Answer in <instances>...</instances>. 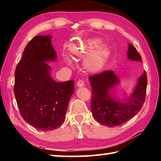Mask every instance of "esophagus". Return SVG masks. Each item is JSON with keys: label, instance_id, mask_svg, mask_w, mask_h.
<instances>
[{"label": "esophagus", "instance_id": "34e87169", "mask_svg": "<svg viewBox=\"0 0 161 161\" xmlns=\"http://www.w3.org/2000/svg\"><path fill=\"white\" fill-rule=\"evenodd\" d=\"M77 85L79 87H82L84 86V82L83 80H79L77 83Z\"/></svg>", "mask_w": 161, "mask_h": 161}]
</instances>
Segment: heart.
Returning a JSON list of instances; mask_svg holds the SVG:
<instances>
[{
    "label": "heart",
    "instance_id": "b5f03b06",
    "mask_svg": "<svg viewBox=\"0 0 161 161\" xmlns=\"http://www.w3.org/2000/svg\"><path fill=\"white\" fill-rule=\"evenodd\" d=\"M100 38H92L82 42L72 45L70 47L72 54L79 59H84V66L90 72H98L102 69L109 57L110 48L107 45H101ZM67 62L72 65L70 59H67Z\"/></svg>",
    "mask_w": 161,
    "mask_h": 161
}]
</instances>
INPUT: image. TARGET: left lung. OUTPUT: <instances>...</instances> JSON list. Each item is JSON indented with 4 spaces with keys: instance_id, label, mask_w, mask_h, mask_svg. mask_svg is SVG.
<instances>
[{
    "instance_id": "obj_1",
    "label": "left lung",
    "mask_w": 161,
    "mask_h": 161,
    "mask_svg": "<svg viewBox=\"0 0 161 161\" xmlns=\"http://www.w3.org/2000/svg\"><path fill=\"white\" fill-rule=\"evenodd\" d=\"M127 56L129 60L142 62L141 55L131 44H129ZM89 80L92 87L91 110L99 123L108 127L119 126L135 116L142 108L147 88L145 70L138 78L133 93L123 102L112 94L111 89L119 84V78L112 70L90 76Z\"/></svg>"
}]
</instances>
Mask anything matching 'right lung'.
I'll list each match as a JSON object with an SVG mask.
<instances>
[{"label": "right lung", "mask_w": 161, "mask_h": 161, "mask_svg": "<svg viewBox=\"0 0 161 161\" xmlns=\"http://www.w3.org/2000/svg\"><path fill=\"white\" fill-rule=\"evenodd\" d=\"M50 35H37L29 42L15 71L14 94L21 116L31 126L42 130L58 129L66 117L74 93L75 81L58 82L51 77L56 60Z\"/></svg>", "instance_id": "obj_1"}]
</instances>
